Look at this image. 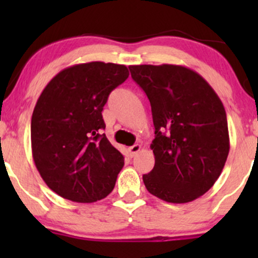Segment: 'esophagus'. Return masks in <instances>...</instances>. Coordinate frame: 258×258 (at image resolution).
I'll use <instances>...</instances> for the list:
<instances>
[{"label": "esophagus", "instance_id": "esophagus-1", "mask_svg": "<svg viewBox=\"0 0 258 258\" xmlns=\"http://www.w3.org/2000/svg\"><path fill=\"white\" fill-rule=\"evenodd\" d=\"M141 149H142V147L139 146V144H135V146L130 147V148H128V153H130V155H131V156H135L136 154H137Z\"/></svg>", "mask_w": 258, "mask_h": 258}]
</instances>
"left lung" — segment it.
<instances>
[{"label":"left lung","mask_w":258,"mask_h":258,"mask_svg":"<svg viewBox=\"0 0 258 258\" xmlns=\"http://www.w3.org/2000/svg\"><path fill=\"white\" fill-rule=\"evenodd\" d=\"M152 106L155 165L143 174L150 194L173 204L193 201L218 179L229 153L224 106L203 76L182 65H131Z\"/></svg>","instance_id":"1"}]
</instances>
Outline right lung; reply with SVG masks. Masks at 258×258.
Masks as SVG:
<instances>
[{"instance_id": "right-lung-1", "label": "right lung", "mask_w": 258, "mask_h": 258, "mask_svg": "<svg viewBox=\"0 0 258 258\" xmlns=\"http://www.w3.org/2000/svg\"><path fill=\"white\" fill-rule=\"evenodd\" d=\"M128 75L120 64L73 65L38 97L31 117L32 158L44 183L64 199L94 203L114 189L125 162L100 133L102 111L110 92Z\"/></svg>"}]
</instances>
